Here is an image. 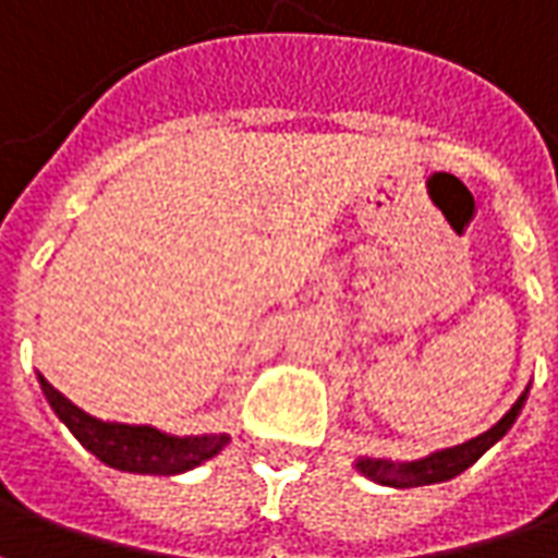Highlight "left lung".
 Here are the masks:
<instances>
[{"instance_id": "8db88e82", "label": "left lung", "mask_w": 558, "mask_h": 558, "mask_svg": "<svg viewBox=\"0 0 558 558\" xmlns=\"http://www.w3.org/2000/svg\"><path fill=\"white\" fill-rule=\"evenodd\" d=\"M525 396H529V387H525L520 399L513 401V408L498 420L496 426L486 428L483 435L471 438V441L456 444V447H447V450H438V453H428L426 459H414V462H392V459H368V456H362V459H356V471H362L365 477H372L374 483L396 486V489H411V486H428V483L450 481L456 474H462L469 465H474L493 444L501 441L508 435L513 420L523 411Z\"/></svg>"}]
</instances>
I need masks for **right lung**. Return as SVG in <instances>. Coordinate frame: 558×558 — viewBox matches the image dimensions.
Wrapping results in <instances>:
<instances>
[{
	"instance_id": "right-lung-1",
	"label": "right lung",
	"mask_w": 558,
	"mask_h": 558,
	"mask_svg": "<svg viewBox=\"0 0 558 558\" xmlns=\"http://www.w3.org/2000/svg\"><path fill=\"white\" fill-rule=\"evenodd\" d=\"M38 384L45 389V399L50 401L53 414L60 416L75 435L77 441L87 447L99 462L117 471L130 474H181L202 465L229 444V435H166L154 426H126V423H105L81 411L77 404L53 389L38 374Z\"/></svg>"
}]
</instances>
